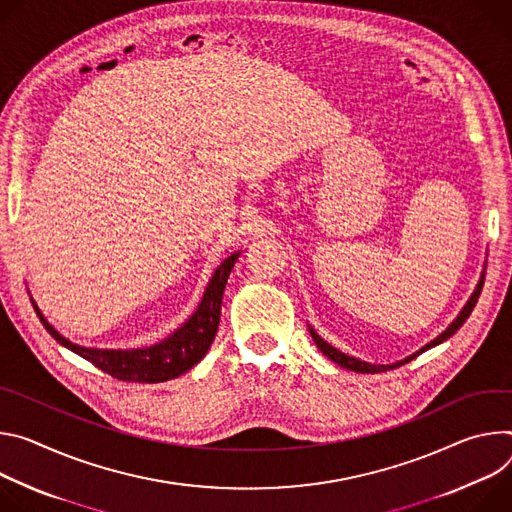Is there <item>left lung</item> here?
<instances>
[{
    "mask_svg": "<svg viewBox=\"0 0 512 512\" xmlns=\"http://www.w3.org/2000/svg\"><path fill=\"white\" fill-rule=\"evenodd\" d=\"M482 285H484V274H480V280H478V285H476V289H474V293L470 295V299L466 301V305L462 307V311L458 313V317L453 319L435 339H431L429 344H425L421 350H417L415 354H411V356H407L405 360H399V362H394V364H372V362H364V360H360V358H354V356H348V354H344V352H339L337 348H333L331 344H327L325 339L309 325V331H311V337H313V342H315V346L329 358V360H333L337 366H342V368H348V370H354V372H364V374H374V372H386V370H390V368H396V366H403V364H407V362H411L413 358H417L419 354H423V352H427L429 348H435V346H439V344H443L445 339H449L453 333H456L464 323H466V319L470 317V313H472V309L476 307V301H478V297H480V291H482Z\"/></svg>",
    "mask_w": 512,
    "mask_h": 512,
    "instance_id": "1",
    "label": "left lung"
}]
</instances>
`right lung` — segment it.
Wrapping results in <instances>:
<instances>
[{
    "instance_id": "obj_1",
    "label": "right lung",
    "mask_w": 512,
    "mask_h": 512,
    "mask_svg": "<svg viewBox=\"0 0 512 512\" xmlns=\"http://www.w3.org/2000/svg\"><path fill=\"white\" fill-rule=\"evenodd\" d=\"M238 258H240V252H234L215 268L193 315L168 337H164L162 342L152 346H142L132 350H99V348L79 346L48 323V319L42 315L34 299H32V305L42 325L56 339V342L69 348L71 352L79 354L87 362L95 364L99 370L126 382H164L191 370L195 364L201 362V358L211 348V342L219 325L225 282Z\"/></svg>"
}]
</instances>
